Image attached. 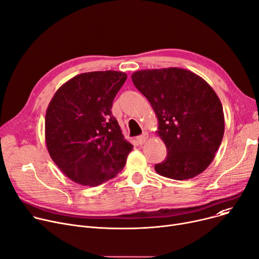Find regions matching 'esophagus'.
Returning <instances> with one entry per match:
<instances>
[{
    "label": "esophagus",
    "instance_id": "34e87169",
    "mask_svg": "<svg viewBox=\"0 0 259 259\" xmlns=\"http://www.w3.org/2000/svg\"><path fill=\"white\" fill-rule=\"evenodd\" d=\"M149 138V134L147 132H144L142 135H140V137L137 138V142L140 144V145H143Z\"/></svg>",
    "mask_w": 259,
    "mask_h": 259
}]
</instances>
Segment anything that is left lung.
Masks as SVG:
<instances>
[{
  "label": "left lung",
  "mask_w": 259,
  "mask_h": 259,
  "mask_svg": "<svg viewBox=\"0 0 259 259\" xmlns=\"http://www.w3.org/2000/svg\"><path fill=\"white\" fill-rule=\"evenodd\" d=\"M158 119L156 133L167 157L154 166L165 178L185 181L205 171L225 131L222 103L207 81L182 68L147 69L131 75Z\"/></svg>",
  "instance_id": "left-lung-1"
}]
</instances>
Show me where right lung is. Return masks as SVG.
<instances>
[{
	"mask_svg": "<svg viewBox=\"0 0 259 259\" xmlns=\"http://www.w3.org/2000/svg\"><path fill=\"white\" fill-rule=\"evenodd\" d=\"M126 78V73L111 70L75 75L58 89L48 105V152L76 184L99 186L125 167L133 146L125 140L111 108Z\"/></svg>",
	"mask_w": 259,
	"mask_h": 259,
	"instance_id": "add662e5",
	"label": "right lung"
}]
</instances>
